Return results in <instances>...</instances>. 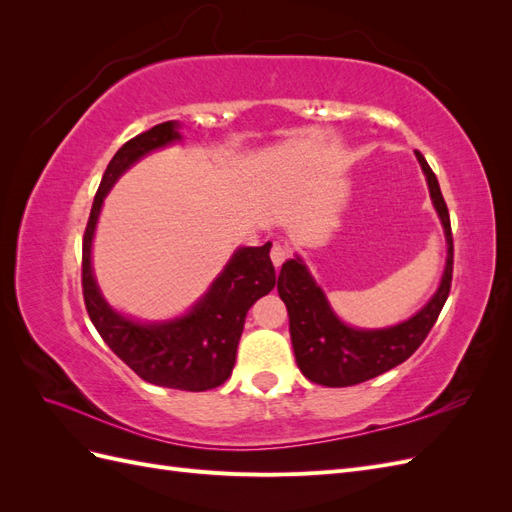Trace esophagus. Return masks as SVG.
<instances>
[{"mask_svg": "<svg viewBox=\"0 0 512 512\" xmlns=\"http://www.w3.org/2000/svg\"><path fill=\"white\" fill-rule=\"evenodd\" d=\"M290 256V247L286 243H273L271 247V262L275 267H282Z\"/></svg>", "mask_w": 512, "mask_h": 512, "instance_id": "1", "label": "esophagus"}]
</instances>
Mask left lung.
<instances>
[{
	"label": "left lung",
	"mask_w": 512,
	"mask_h": 512,
	"mask_svg": "<svg viewBox=\"0 0 512 512\" xmlns=\"http://www.w3.org/2000/svg\"><path fill=\"white\" fill-rule=\"evenodd\" d=\"M416 158L423 166L429 194L436 207L448 243V258L442 284L433 299L410 320L382 331L350 329L329 307L324 292L314 284L303 262H284L277 277V292L286 303L294 359L307 380L322 386H352L376 378L397 367L418 350L436 324L453 282V230L451 215L440 192V183L421 151Z\"/></svg>",
	"instance_id": "8db88e82"
}]
</instances>
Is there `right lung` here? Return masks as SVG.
<instances>
[{"mask_svg": "<svg viewBox=\"0 0 512 512\" xmlns=\"http://www.w3.org/2000/svg\"><path fill=\"white\" fill-rule=\"evenodd\" d=\"M177 123L164 121L138 134L108 162L100 188L91 205L83 235V299L87 314L100 337L138 378L179 391H209L228 380L235 367L237 346L247 309L273 290L277 277L269 258L271 243L241 247L230 258L224 273L213 282L203 301L183 318L164 324H141L113 312L96 286L91 271V239L102 200L123 170L145 153L177 141Z\"/></svg>", "mask_w": 512, "mask_h": 512, "instance_id": "obj_1", "label": "right lung"}]
</instances>
